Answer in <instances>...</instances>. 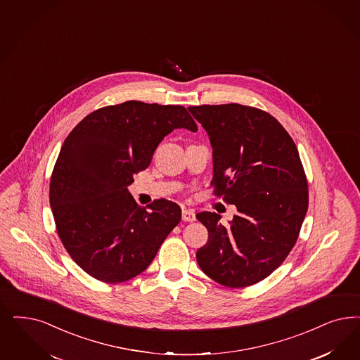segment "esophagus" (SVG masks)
Instances as JSON below:
<instances>
[{
	"label": "esophagus",
	"instance_id": "1",
	"mask_svg": "<svg viewBox=\"0 0 360 360\" xmlns=\"http://www.w3.org/2000/svg\"><path fill=\"white\" fill-rule=\"evenodd\" d=\"M182 219H184L185 222H193V221H195V211L193 210V209H185V210H182Z\"/></svg>",
	"mask_w": 360,
	"mask_h": 360
}]
</instances>
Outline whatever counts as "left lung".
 Here are the masks:
<instances>
[{
    "mask_svg": "<svg viewBox=\"0 0 360 360\" xmlns=\"http://www.w3.org/2000/svg\"><path fill=\"white\" fill-rule=\"evenodd\" d=\"M212 148L214 194L236 205L229 224L197 214L209 240L197 251L202 271L226 287H246L278 269L297 242L309 207L297 146L273 115L239 103L190 106Z\"/></svg>",
    "mask_w": 360,
    "mask_h": 360,
    "instance_id": "obj_1",
    "label": "left lung"
}]
</instances>
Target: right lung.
<instances>
[{"label":"right lung","instance_id":"add662e5","mask_svg":"<svg viewBox=\"0 0 360 360\" xmlns=\"http://www.w3.org/2000/svg\"><path fill=\"white\" fill-rule=\"evenodd\" d=\"M175 129L197 131L184 106L127 101L90 112L63 142L50 207L72 259L101 282L145 271L181 221L176 203L157 199L146 210L127 190Z\"/></svg>","mask_w":360,"mask_h":360}]
</instances>
